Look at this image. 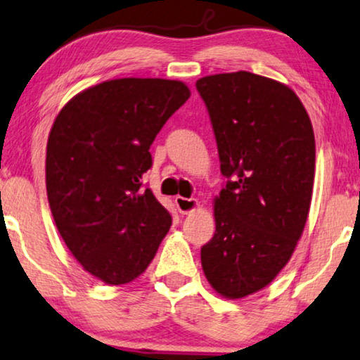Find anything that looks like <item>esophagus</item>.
<instances>
[{
  "label": "esophagus",
  "instance_id": "obj_1",
  "mask_svg": "<svg viewBox=\"0 0 360 360\" xmlns=\"http://www.w3.org/2000/svg\"><path fill=\"white\" fill-rule=\"evenodd\" d=\"M175 205L181 214H188L198 208V200L184 198V196H175Z\"/></svg>",
  "mask_w": 360,
  "mask_h": 360
}]
</instances>
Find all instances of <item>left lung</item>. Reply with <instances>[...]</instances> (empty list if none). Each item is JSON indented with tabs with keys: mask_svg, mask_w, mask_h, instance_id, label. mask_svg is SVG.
<instances>
[{
	"mask_svg": "<svg viewBox=\"0 0 360 360\" xmlns=\"http://www.w3.org/2000/svg\"><path fill=\"white\" fill-rule=\"evenodd\" d=\"M228 181L214 198L216 233L201 248L211 287L244 298L277 277L307 224L314 134L292 88L250 72L196 82Z\"/></svg>",
	"mask_w": 360,
	"mask_h": 360,
	"instance_id": "1",
	"label": "left lung"
}]
</instances>
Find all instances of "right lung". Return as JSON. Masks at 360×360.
I'll return each instance as SVG.
<instances>
[{"mask_svg": "<svg viewBox=\"0 0 360 360\" xmlns=\"http://www.w3.org/2000/svg\"><path fill=\"white\" fill-rule=\"evenodd\" d=\"M188 98L184 82L117 78L78 93L53 121L49 206L68 250L101 282L139 277L169 233L170 213L142 176L155 136Z\"/></svg>", "mask_w": 360, "mask_h": 360, "instance_id": "add662e5", "label": "right lung"}]
</instances>
